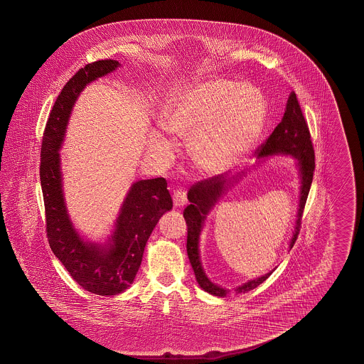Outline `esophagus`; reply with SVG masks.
Here are the masks:
<instances>
[{
	"label": "esophagus",
	"mask_w": 364,
	"mask_h": 364,
	"mask_svg": "<svg viewBox=\"0 0 364 364\" xmlns=\"http://www.w3.org/2000/svg\"><path fill=\"white\" fill-rule=\"evenodd\" d=\"M173 201H174V205L176 207H183L187 201V196H186V191L183 188H177L174 190L173 193Z\"/></svg>",
	"instance_id": "obj_1"
}]
</instances>
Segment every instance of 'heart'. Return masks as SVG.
Returning <instances> with one entry per match:
<instances>
[{
	"instance_id": "b5f03b06",
	"label": "heart",
	"mask_w": 364,
	"mask_h": 364,
	"mask_svg": "<svg viewBox=\"0 0 364 364\" xmlns=\"http://www.w3.org/2000/svg\"><path fill=\"white\" fill-rule=\"evenodd\" d=\"M267 102L254 87L209 80L183 93L164 118V129L191 144L193 161L207 173L230 168L247 152L263 130ZM156 152L169 143L156 135Z\"/></svg>"
}]
</instances>
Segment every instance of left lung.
<instances>
[{
	"mask_svg": "<svg viewBox=\"0 0 364 364\" xmlns=\"http://www.w3.org/2000/svg\"><path fill=\"white\" fill-rule=\"evenodd\" d=\"M255 154L257 155V159H264V157L279 155V154L290 155L298 161L302 186H301L299 209L296 215L298 218L295 221L294 235L290 240V248H293L301 230L303 209L307 201L309 188L314 178V171H315V151L311 140L309 124L304 119L302 109L298 102L295 92L290 93L289 96L282 121L277 124V127L268 136V139L256 149ZM237 181L240 179L232 177V181L226 177V174H217L215 177L196 182L188 190L187 199L190 201V204L186 207L183 212V217L187 224V246L186 247H187V255L193 267L195 277L204 291L216 296H226L229 294V290L217 287L205 276L201 267L200 256H199V238H200L204 220L208 215L209 210L216 204L220 196L226 191V188L229 186H232V182H237ZM273 271L264 274L259 279L248 281L242 287H237L235 291L237 293L251 291L252 289L263 284L264 281L271 276Z\"/></svg>",
	"mask_w": 364,
	"mask_h": 364,
	"instance_id": "1",
	"label": "left lung"
}]
</instances>
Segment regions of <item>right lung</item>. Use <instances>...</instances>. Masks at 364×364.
I'll use <instances>...</instances> for the list:
<instances>
[{
    "label": "right lung",
    "mask_w": 364,
    "mask_h": 364,
    "mask_svg": "<svg viewBox=\"0 0 364 364\" xmlns=\"http://www.w3.org/2000/svg\"><path fill=\"white\" fill-rule=\"evenodd\" d=\"M119 66L114 60L88 63L63 85L49 114L40 156L49 246L70 276L85 290L97 295L119 294L132 285L151 232L160 217L173 208L165 178L141 179L127 193L107 247L85 242L70 221L62 193L58 152L70 113L85 85Z\"/></svg>",
    "instance_id": "right-lung-1"
}]
</instances>
